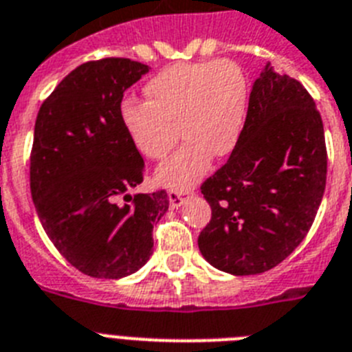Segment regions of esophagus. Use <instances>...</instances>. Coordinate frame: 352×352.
<instances>
[{
    "mask_svg": "<svg viewBox=\"0 0 352 352\" xmlns=\"http://www.w3.org/2000/svg\"><path fill=\"white\" fill-rule=\"evenodd\" d=\"M190 196H194V190H170L169 192L170 207L179 208Z\"/></svg>",
    "mask_w": 352,
    "mask_h": 352,
    "instance_id": "esophagus-1",
    "label": "esophagus"
}]
</instances>
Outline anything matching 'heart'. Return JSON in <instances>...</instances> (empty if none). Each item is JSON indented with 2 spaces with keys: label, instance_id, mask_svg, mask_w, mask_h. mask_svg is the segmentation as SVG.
Returning <instances> with one entry per match:
<instances>
[{
  "label": "heart",
  "instance_id": "1",
  "mask_svg": "<svg viewBox=\"0 0 352 352\" xmlns=\"http://www.w3.org/2000/svg\"><path fill=\"white\" fill-rule=\"evenodd\" d=\"M147 102L124 100L120 122L145 158L160 160L182 133L187 142L156 170L158 183L188 188L207 174L216 156H228L239 142L248 107V84L234 60L178 63L144 88ZM180 131H177V126Z\"/></svg>",
  "mask_w": 352,
  "mask_h": 352
}]
</instances>
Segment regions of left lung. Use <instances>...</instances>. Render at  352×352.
Instances as JSON below:
<instances>
[{
	"instance_id": "left-lung-1",
	"label": "left lung",
	"mask_w": 352,
	"mask_h": 352,
	"mask_svg": "<svg viewBox=\"0 0 352 352\" xmlns=\"http://www.w3.org/2000/svg\"><path fill=\"white\" fill-rule=\"evenodd\" d=\"M324 124L298 80L266 63L230 158L201 185L212 219L199 252L230 275L275 268L306 237L326 188Z\"/></svg>"
}]
</instances>
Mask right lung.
Instances as JSON below:
<instances>
[{
    "label": "right lung",
    "mask_w": 352,
    "mask_h": 352,
    "mask_svg": "<svg viewBox=\"0 0 352 352\" xmlns=\"http://www.w3.org/2000/svg\"><path fill=\"white\" fill-rule=\"evenodd\" d=\"M149 66L122 57L66 75L37 113L30 190L46 235L69 264L95 278L135 274L153 255L165 190L131 194L145 164L120 122L124 91Z\"/></svg>",
    "instance_id": "obj_1"
}]
</instances>
